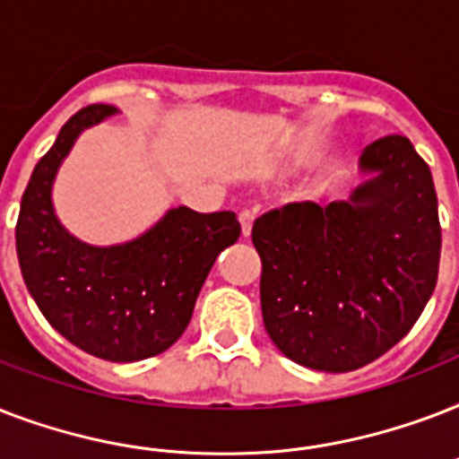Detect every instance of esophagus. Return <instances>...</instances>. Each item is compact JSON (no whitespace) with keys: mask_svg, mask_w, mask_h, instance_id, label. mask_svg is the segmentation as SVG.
Here are the masks:
<instances>
[{"mask_svg":"<svg viewBox=\"0 0 459 459\" xmlns=\"http://www.w3.org/2000/svg\"><path fill=\"white\" fill-rule=\"evenodd\" d=\"M240 229H243V238L250 236V230H252V221H255V212H250V209H243L240 212Z\"/></svg>","mask_w":459,"mask_h":459,"instance_id":"34e87169","label":"esophagus"}]
</instances>
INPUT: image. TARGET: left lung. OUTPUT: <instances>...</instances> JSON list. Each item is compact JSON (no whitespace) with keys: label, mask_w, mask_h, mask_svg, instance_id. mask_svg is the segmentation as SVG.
<instances>
[{"label":"left lung","mask_w":459,"mask_h":459,"mask_svg":"<svg viewBox=\"0 0 459 459\" xmlns=\"http://www.w3.org/2000/svg\"><path fill=\"white\" fill-rule=\"evenodd\" d=\"M350 200L290 202L252 226L262 259V316L273 345L316 371L359 369L400 342L434 293L438 200L405 135L359 157Z\"/></svg>","instance_id":"1"}]
</instances>
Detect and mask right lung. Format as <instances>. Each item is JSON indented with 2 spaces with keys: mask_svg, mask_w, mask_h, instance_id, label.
<instances>
[{
  "mask_svg": "<svg viewBox=\"0 0 459 459\" xmlns=\"http://www.w3.org/2000/svg\"><path fill=\"white\" fill-rule=\"evenodd\" d=\"M117 107L92 104L68 118L25 187L16 223L21 273L45 319L75 348L109 362L164 352L190 324L195 300L219 252L240 238L233 212L169 209L124 245L74 238L54 214L52 183L85 128Z\"/></svg>",
  "mask_w": 459,
  "mask_h": 459,
  "instance_id": "obj_1",
  "label": "right lung"
}]
</instances>
